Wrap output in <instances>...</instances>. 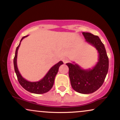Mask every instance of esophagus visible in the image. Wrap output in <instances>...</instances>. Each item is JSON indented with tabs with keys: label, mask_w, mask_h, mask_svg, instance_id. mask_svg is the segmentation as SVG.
<instances>
[{
	"label": "esophagus",
	"mask_w": 120,
	"mask_h": 120,
	"mask_svg": "<svg viewBox=\"0 0 120 120\" xmlns=\"http://www.w3.org/2000/svg\"><path fill=\"white\" fill-rule=\"evenodd\" d=\"M68 59L67 58V57H64V58H63V61L64 62V63H67V61H68Z\"/></svg>",
	"instance_id": "esophagus-1"
}]
</instances>
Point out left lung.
<instances>
[{
  "label": "left lung",
  "instance_id": "1",
  "mask_svg": "<svg viewBox=\"0 0 120 120\" xmlns=\"http://www.w3.org/2000/svg\"><path fill=\"white\" fill-rule=\"evenodd\" d=\"M82 34L87 42L94 46L99 53L98 62L92 69L83 70L77 64L67 63L71 86L75 91L88 94L96 91L101 86L109 68V60L104 45L97 35L90 33Z\"/></svg>",
  "mask_w": 120,
  "mask_h": 120
}]
</instances>
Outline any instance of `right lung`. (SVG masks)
Instances as JSON below:
<instances>
[{"label":"right lung","mask_w":120,"mask_h":120,"mask_svg":"<svg viewBox=\"0 0 120 120\" xmlns=\"http://www.w3.org/2000/svg\"><path fill=\"white\" fill-rule=\"evenodd\" d=\"M26 37H27V35L22 37V38L21 40L20 44L16 48V52H15V56L14 59H13V64H14L15 73H16L17 79L21 86L24 89H25L26 90H27V91L30 92L31 93L37 94H42L46 93L50 90L52 86H53L55 78L56 75L58 72L59 67L61 64H63V61H60L58 63L55 65L54 66H53L49 69V71H48L46 75L44 77V78L39 81L31 82L26 80L25 79H24L21 76L19 70H18L17 66V56L18 49H19V47L20 46L21 42L22 40Z\"/></svg>","instance_id":"obj_1"}]
</instances>
